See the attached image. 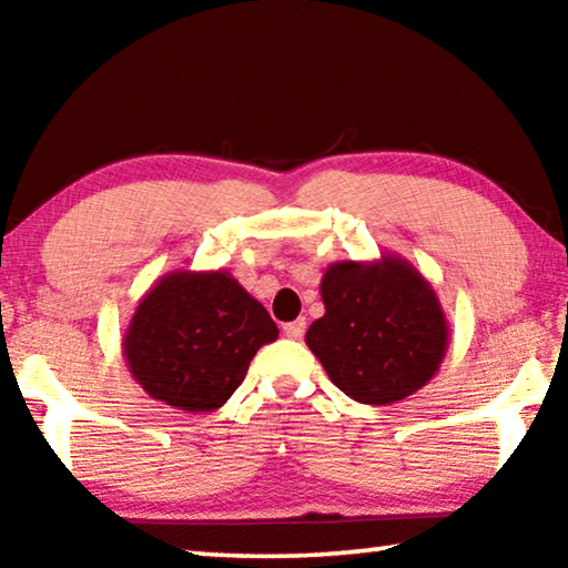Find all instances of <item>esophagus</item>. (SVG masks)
Listing matches in <instances>:
<instances>
[{
    "instance_id": "34e87169",
    "label": "esophagus",
    "mask_w": 568,
    "mask_h": 568,
    "mask_svg": "<svg viewBox=\"0 0 568 568\" xmlns=\"http://www.w3.org/2000/svg\"><path fill=\"white\" fill-rule=\"evenodd\" d=\"M283 333L287 335V338L301 341L303 333H305V318H297V321H293V323H285V325H283Z\"/></svg>"
}]
</instances>
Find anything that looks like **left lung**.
Segmentation results:
<instances>
[{"label":"left lung","mask_w":568,"mask_h":568,"mask_svg":"<svg viewBox=\"0 0 568 568\" xmlns=\"http://www.w3.org/2000/svg\"><path fill=\"white\" fill-rule=\"evenodd\" d=\"M321 297L325 315L305 343L345 396L388 406L438 373L448 351L446 313L434 285L400 255L328 265Z\"/></svg>","instance_id":"1"}]
</instances>
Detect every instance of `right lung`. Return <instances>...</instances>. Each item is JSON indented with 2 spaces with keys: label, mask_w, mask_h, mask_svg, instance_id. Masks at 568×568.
I'll return each mask as SVG.
<instances>
[{
  "label": "right lung",
  "mask_w": 568,
  "mask_h": 568,
  "mask_svg": "<svg viewBox=\"0 0 568 568\" xmlns=\"http://www.w3.org/2000/svg\"><path fill=\"white\" fill-rule=\"evenodd\" d=\"M277 338L265 307L227 271H172L142 295L122 355L150 398L185 413L217 410L253 355Z\"/></svg>",
  "instance_id": "right-lung-1"
}]
</instances>
